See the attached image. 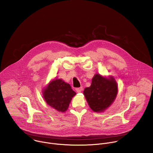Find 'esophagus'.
I'll return each instance as SVG.
<instances>
[{"label": "esophagus", "mask_w": 153, "mask_h": 153, "mask_svg": "<svg viewBox=\"0 0 153 153\" xmlns=\"http://www.w3.org/2000/svg\"><path fill=\"white\" fill-rule=\"evenodd\" d=\"M82 90H83V88H82V87H79V88H76V91L77 93H80Z\"/></svg>", "instance_id": "34e87169"}]
</instances>
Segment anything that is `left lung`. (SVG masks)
Segmentation results:
<instances>
[{"label":"left lung","mask_w":153,"mask_h":153,"mask_svg":"<svg viewBox=\"0 0 153 153\" xmlns=\"http://www.w3.org/2000/svg\"><path fill=\"white\" fill-rule=\"evenodd\" d=\"M117 93V86L113 78L108 79L96 74L90 87L83 91L89 106L95 112H102L114 100Z\"/></svg>","instance_id":"1"}]
</instances>
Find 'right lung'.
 <instances>
[{
  "mask_svg": "<svg viewBox=\"0 0 153 153\" xmlns=\"http://www.w3.org/2000/svg\"><path fill=\"white\" fill-rule=\"evenodd\" d=\"M76 94L68 83L56 79L48 85L43 92V97L48 105L59 112H65Z\"/></svg>",
  "mask_w": 153,
  "mask_h": 153,
  "instance_id": "obj_1",
  "label": "right lung"
}]
</instances>
